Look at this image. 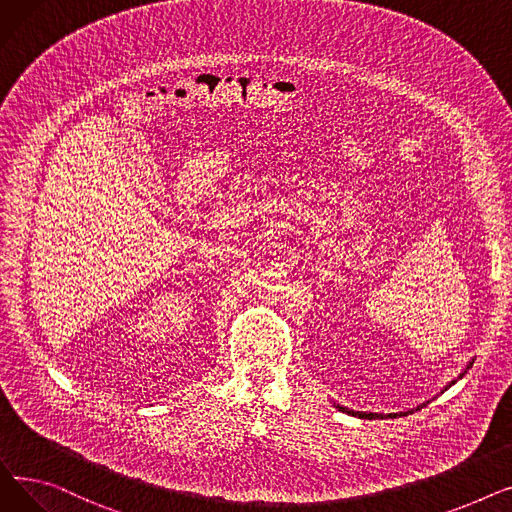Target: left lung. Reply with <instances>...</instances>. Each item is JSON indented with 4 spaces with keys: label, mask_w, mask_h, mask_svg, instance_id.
I'll use <instances>...</instances> for the list:
<instances>
[{
    "label": "left lung",
    "mask_w": 512,
    "mask_h": 512,
    "mask_svg": "<svg viewBox=\"0 0 512 512\" xmlns=\"http://www.w3.org/2000/svg\"><path fill=\"white\" fill-rule=\"evenodd\" d=\"M473 365V359L467 363V367L461 371V375H459V378H456V380H452L450 384H446L444 386V390H448L452 384H456V382H459V380H463V375L467 373V369ZM442 390V392H444ZM423 405H425V402H423ZM423 405H419V407H415V409H411V411H400V413H388V415H384V413H371V411H353V409H348V407H342V405H336V402H334V407L338 409V411H342V413H346V415H353V417H359V419H384V417H390V419H394V417H405V415H411L413 411H417V409H421Z\"/></svg>",
    "instance_id": "left-lung-1"
}]
</instances>
